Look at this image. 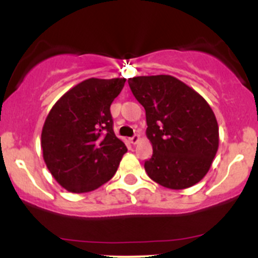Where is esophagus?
Returning a JSON list of instances; mask_svg holds the SVG:
<instances>
[{
  "label": "esophagus",
  "instance_id": "34e87169",
  "mask_svg": "<svg viewBox=\"0 0 258 258\" xmlns=\"http://www.w3.org/2000/svg\"><path fill=\"white\" fill-rule=\"evenodd\" d=\"M128 141H130V144H131V145H136L137 142L140 141V136H139V135H135V136L131 137V139H130Z\"/></svg>",
  "mask_w": 258,
  "mask_h": 258
}]
</instances>
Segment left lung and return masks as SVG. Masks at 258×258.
Segmentation results:
<instances>
[{
	"mask_svg": "<svg viewBox=\"0 0 258 258\" xmlns=\"http://www.w3.org/2000/svg\"><path fill=\"white\" fill-rule=\"evenodd\" d=\"M128 85L146 111V135L153 150L145 161L148 177L171 189L201 181L220 141L217 119L207 101L170 75L134 77Z\"/></svg>",
	"mask_w": 258,
	"mask_h": 258,
	"instance_id": "obj_1",
	"label": "left lung"
}]
</instances>
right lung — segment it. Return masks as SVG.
<instances>
[{
	"mask_svg": "<svg viewBox=\"0 0 258 258\" xmlns=\"http://www.w3.org/2000/svg\"><path fill=\"white\" fill-rule=\"evenodd\" d=\"M126 79H88L67 91L46 117L41 134L43 160L51 175L74 194L93 191L110 181L123 142L113 132L111 103Z\"/></svg>",
	"mask_w": 258,
	"mask_h": 258,
	"instance_id": "right-lung-1",
	"label": "right lung"
}]
</instances>
